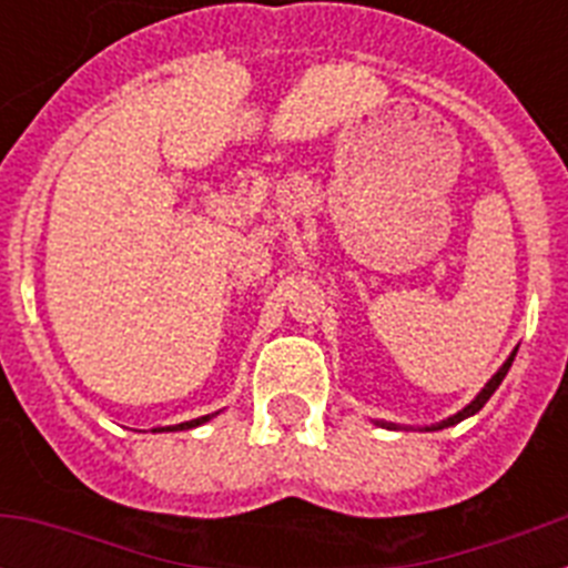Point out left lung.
Returning a JSON list of instances; mask_svg holds the SVG:
<instances>
[{
    "instance_id": "obj_1",
    "label": "left lung",
    "mask_w": 568,
    "mask_h": 568,
    "mask_svg": "<svg viewBox=\"0 0 568 568\" xmlns=\"http://www.w3.org/2000/svg\"><path fill=\"white\" fill-rule=\"evenodd\" d=\"M515 355H518V349H511V355H509V358L504 361V366H500L498 373L491 375L489 381H486V384H484V389H480V393L475 395V398H471L469 404L464 406V409H458V413H455V415H449V418L438 420V424L420 426V429H424V433H438V429H446V426H455V424H460V420L471 418V415H475V413H480V409H484V404H486V400H489L491 395H495V389H498V386H500V381L506 378V373H509V366H511V361H515ZM375 424H378V426H384V429H400L398 424H389V420H375Z\"/></svg>"
}]
</instances>
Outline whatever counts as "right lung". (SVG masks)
<instances>
[{"instance_id": "1", "label": "right lung", "mask_w": 568, "mask_h": 568, "mask_svg": "<svg viewBox=\"0 0 568 568\" xmlns=\"http://www.w3.org/2000/svg\"><path fill=\"white\" fill-rule=\"evenodd\" d=\"M219 413L213 415H202V418H193V420H184V424H175V426H159V429H153V433H182V429H195V426L207 424L210 418H215Z\"/></svg>"}]
</instances>
